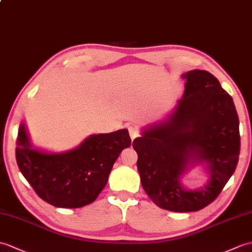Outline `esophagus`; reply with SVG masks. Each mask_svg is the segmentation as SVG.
I'll return each instance as SVG.
<instances>
[{"mask_svg": "<svg viewBox=\"0 0 252 252\" xmlns=\"http://www.w3.org/2000/svg\"><path fill=\"white\" fill-rule=\"evenodd\" d=\"M127 128H128V133H130V136H131L132 140H134L139 135V132H138V130H137L135 126H130Z\"/></svg>", "mask_w": 252, "mask_h": 252, "instance_id": "34e87169", "label": "esophagus"}]
</instances>
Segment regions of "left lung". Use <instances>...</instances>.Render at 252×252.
<instances>
[{"mask_svg":"<svg viewBox=\"0 0 252 252\" xmlns=\"http://www.w3.org/2000/svg\"><path fill=\"white\" fill-rule=\"evenodd\" d=\"M185 92L164 120L149 125L133 142L144 190L160 208L197 212L209 205L235 171L239 121L233 98L213 74L193 69L181 75ZM202 165L208 183L197 189L181 184L184 174Z\"/></svg>","mask_w":252,"mask_h":252,"instance_id":"left-lung-1","label":"left lung"}]
</instances>
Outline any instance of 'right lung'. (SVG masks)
<instances>
[{"instance_id": "add662e5", "label": "right lung", "mask_w": 252, "mask_h": 252, "mask_svg": "<svg viewBox=\"0 0 252 252\" xmlns=\"http://www.w3.org/2000/svg\"><path fill=\"white\" fill-rule=\"evenodd\" d=\"M131 146L126 128L91 134L74 149L51 153L35 148L25 122L17 137L20 172L37 195L56 207L79 208L96 200L121 151Z\"/></svg>"}]
</instances>
